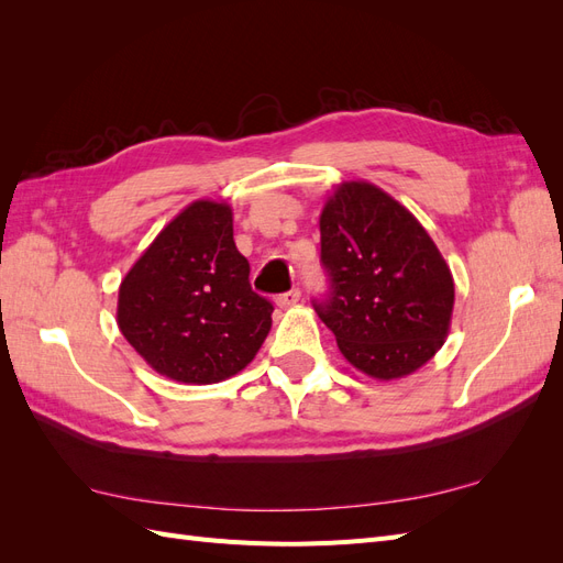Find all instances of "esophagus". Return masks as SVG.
<instances>
[{
	"label": "esophagus",
	"instance_id": "esophagus-1",
	"mask_svg": "<svg viewBox=\"0 0 563 563\" xmlns=\"http://www.w3.org/2000/svg\"><path fill=\"white\" fill-rule=\"evenodd\" d=\"M298 300H300V291H298V288H291V291L279 294V296L275 298L277 308H282V310H286V308H294V305H296Z\"/></svg>",
	"mask_w": 563,
	"mask_h": 563
}]
</instances>
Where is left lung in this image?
I'll return each instance as SVG.
<instances>
[{"label":"left lung","mask_w":563,"mask_h":563,"mask_svg":"<svg viewBox=\"0 0 563 563\" xmlns=\"http://www.w3.org/2000/svg\"><path fill=\"white\" fill-rule=\"evenodd\" d=\"M331 291L314 302L345 360L376 380L428 364L451 329L453 275L418 218L378 185H338L319 218Z\"/></svg>","instance_id":"obj_1"}]
</instances>
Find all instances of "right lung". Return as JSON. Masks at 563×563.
Masks as SVG:
<instances>
[{
  "label": "right lung",
  "mask_w": 563,
  "mask_h": 563,
  "mask_svg": "<svg viewBox=\"0 0 563 563\" xmlns=\"http://www.w3.org/2000/svg\"><path fill=\"white\" fill-rule=\"evenodd\" d=\"M225 201L197 199L119 284L117 323L162 376L211 385L246 368L272 327V302L249 284Z\"/></svg>",
  "instance_id": "right-lung-1"
}]
</instances>
